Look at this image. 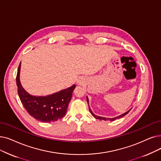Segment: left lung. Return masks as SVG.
<instances>
[{"label":"left lung","mask_w":161,"mask_h":161,"mask_svg":"<svg viewBox=\"0 0 161 161\" xmlns=\"http://www.w3.org/2000/svg\"><path fill=\"white\" fill-rule=\"evenodd\" d=\"M87 103H88V105H89V100H88V98H87ZM89 111H90V113H91V114H92V116L94 117V118H97V119H99V120H110V121H114V120H116V119H118V118H122V117H124V116H125L130 111V110L131 109H130V110H129L128 111H127V112H125V113H124V114H121V115H120V116H116V117H114V118H105V117H102V116H97V115H95V114H93V112L92 111V110L90 109V108H89Z\"/></svg>","instance_id":"1"}]
</instances>
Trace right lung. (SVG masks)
Masks as SVG:
<instances>
[{"label": "right lung", "instance_id": "add662e5", "mask_svg": "<svg viewBox=\"0 0 161 161\" xmlns=\"http://www.w3.org/2000/svg\"><path fill=\"white\" fill-rule=\"evenodd\" d=\"M21 62L16 76L18 93L24 107L31 116L43 122L57 121L66 114L68 104L75 87H70L47 96H33L27 93L21 85L19 80Z\"/></svg>", "mask_w": 161, "mask_h": 161}]
</instances>
